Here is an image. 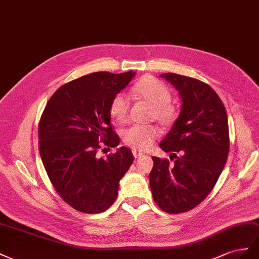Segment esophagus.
Segmentation results:
<instances>
[{
  "label": "esophagus",
  "mask_w": 259,
  "mask_h": 259,
  "mask_svg": "<svg viewBox=\"0 0 259 259\" xmlns=\"http://www.w3.org/2000/svg\"><path fill=\"white\" fill-rule=\"evenodd\" d=\"M132 154H134L135 158H139V157H141L142 155H143V153H142V152H139V151H137V150H132Z\"/></svg>",
  "instance_id": "34e87169"
}]
</instances>
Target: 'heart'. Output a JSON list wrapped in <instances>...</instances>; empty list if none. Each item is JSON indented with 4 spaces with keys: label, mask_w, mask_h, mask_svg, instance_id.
Instances as JSON below:
<instances>
[{
    "label": "heart",
    "mask_w": 259,
    "mask_h": 259,
    "mask_svg": "<svg viewBox=\"0 0 259 259\" xmlns=\"http://www.w3.org/2000/svg\"><path fill=\"white\" fill-rule=\"evenodd\" d=\"M137 97L152 106L151 119L169 127L175 123L178 117L177 108L170 104L171 92L169 89L154 77H144L134 87ZM129 100L122 93H118L110 101L109 114L118 122H124L129 113ZM159 135L158 129L153 124H134L123 130L122 141L134 150L145 151L153 145Z\"/></svg>",
    "instance_id": "heart-1"
}]
</instances>
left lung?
<instances>
[{
	"instance_id": "obj_1",
	"label": "left lung",
	"mask_w": 259,
	"mask_h": 259,
	"mask_svg": "<svg viewBox=\"0 0 259 259\" xmlns=\"http://www.w3.org/2000/svg\"><path fill=\"white\" fill-rule=\"evenodd\" d=\"M160 76L179 91L182 109L159 144L176 159L170 164L167 158L152 157L150 186L161 210L180 213L202 203L223 171L230 147L228 116L223 101L207 83L172 72ZM179 151L182 155L177 157Z\"/></svg>"
}]
</instances>
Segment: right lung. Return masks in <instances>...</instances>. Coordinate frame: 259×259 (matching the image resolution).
Wrapping results in <instances>:
<instances>
[{
  "label": "right lung",
  "instance_id": "right-lung-1",
  "mask_svg": "<svg viewBox=\"0 0 259 259\" xmlns=\"http://www.w3.org/2000/svg\"><path fill=\"white\" fill-rule=\"evenodd\" d=\"M135 75L99 71L69 81L54 92L41 115L38 138L43 166L58 195L76 210L98 213L109 208L119 180L134 161L124 146L106 158L99 152L119 144L109 104Z\"/></svg>",
  "mask_w": 259,
  "mask_h": 259
}]
</instances>
